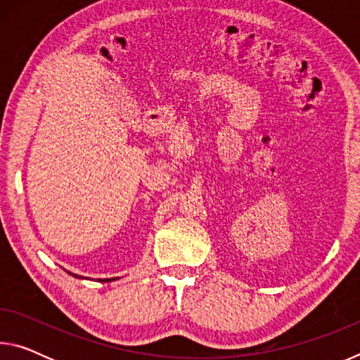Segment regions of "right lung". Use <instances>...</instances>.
<instances>
[{"mask_svg":"<svg viewBox=\"0 0 360 360\" xmlns=\"http://www.w3.org/2000/svg\"><path fill=\"white\" fill-rule=\"evenodd\" d=\"M72 276H77V275H72ZM100 281H101V279H100ZM103 281H105V279H103ZM106 281H109V279H106Z\"/></svg>","mask_w":360,"mask_h":360,"instance_id":"add662e5","label":"right lung"}]
</instances>
